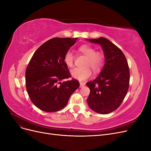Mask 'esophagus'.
Masks as SVG:
<instances>
[{"label": "esophagus", "mask_w": 151, "mask_h": 151, "mask_svg": "<svg viewBox=\"0 0 151 151\" xmlns=\"http://www.w3.org/2000/svg\"><path fill=\"white\" fill-rule=\"evenodd\" d=\"M86 84L85 83H82V82H80V88H83L84 86H85Z\"/></svg>", "instance_id": "obj_1"}]
</instances>
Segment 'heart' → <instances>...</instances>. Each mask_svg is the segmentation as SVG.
<instances>
[{
    "mask_svg": "<svg viewBox=\"0 0 151 151\" xmlns=\"http://www.w3.org/2000/svg\"><path fill=\"white\" fill-rule=\"evenodd\" d=\"M79 51L88 57L85 65L86 67H89L95 72H99L103 68L105 61V56L103 52L96 51V48L88 44L81 45L79 48ZM63 60L67 66L72 67L74 61V54L70 51L67 52ZM70 74L74 78L82 81L89 78L92 75V72L88 68H75L71 70Z\"/></svg>",
    "mask_w": 151,
    "mask_h": 151,
    "instance_id": "1",
    "label": "heart"
}]
</instances>
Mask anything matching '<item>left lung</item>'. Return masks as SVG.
Segmentation results:
<instances>
[{
    "instance_id": "8db88e82",
    "label": "left lung",
    "mask_w": 151,
    "mask_h": 151,
    "mask_svg": "<svg viewBox=\"0 0 151 151\" xmlns=\"http://www.w3.org/2000/svg\"><path fill=\"white\" fill-rule=\"evenodd\" d=\"M88 40L101 45L105 64L97 78L86 83L90 89L87 101L95 112L108 114L119 107L127 95L129 88V67L122 50L108 39L101 37Z\"/></svg>"
}]
</instances>
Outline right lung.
<instances>
[{
	"label": "right lung",
	"mask_w": 151,
	"mask_h": 151,
	"mask_svg": "<svg viewBox=\"0 0 151 151\" xmlns=\"http://www.w3.org/2000/svg\"><path fill=\"white\" fill-rule=\"evenodd\" d=\"M77 38H53L36 50L26 70V87L35 106L46 112L60 110L79 88L63 60ZM66 81H65V80Z\"/></svg>",
	"instance_id": "right-lung-1"
}]
</instances>
